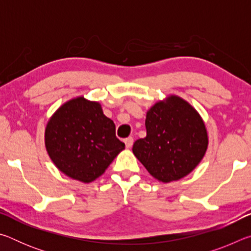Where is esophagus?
<instances>
[{
    "label": "esophagus",
    "instance_id": "obj_1",
    "mask_svg": "<svg viewBox=\"0 0 251 251\" xmlns=\"http://www.w3.org/2000/svg\"><path fill=\"white\" fill-rule=\"evenodd\" d=\"M124 143H125V145H126L127 148H130L131 146H133L134 138H133V137H127V138L125 139V141H124Z\"/></svg>",
    "mask_w": 251,
    "mask_h": 251
}]
</instances>
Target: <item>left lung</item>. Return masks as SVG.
I'll list each match as a JSON object with an SVG mask.
<instances>
[{"label": "left lung", "instance_id": "left-lung-1", "mask_svg": "<svg viewBox=\"0 0 251 251\" xmlns=\"http://www.w3.org/2000/svg\"><path fill=\"white\" fill-rule=\"evenodd\" d=\"M146 137L137 139L133 152L147 172L161 182L179 180L201 163L208 148L201 116L177 95L155 103L146 113Z\"/></svg>", "mask_w": 251, "mask_h": 251}]
</instances>
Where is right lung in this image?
I'll list each match as a JSON object with an SVG mask.
<instances>
[{
  "instance_id": "obj_1",
  "label": "right lung",
  "mask_w": 251,
  "mask_h": 251,
  "mask_svg": "<svg viewBox=\"0 0 251 251\" xmlns=\"http://www.w3.org/2000/svg\"><path fill=\"white\" fill-rule=\"evenodd\" d=\"M45 147L58 171L86 184L103 175L125 144L116 137L115 124L99 101L78 96L50 116Z\"/></svg>"
}]
</instances>
